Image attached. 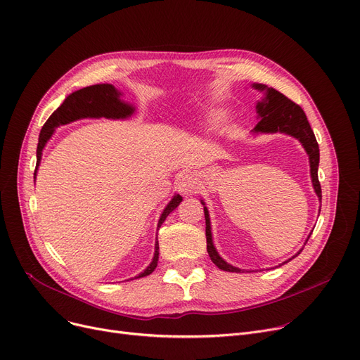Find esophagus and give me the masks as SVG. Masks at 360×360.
<instances>
[{
	"instance_id": "1",
	"label": "esophagus",
	"mask_w": 360,
	"mask_h": 360,
	"mask_svg": "<svg viewBox=\"0 0 360 360\" xmlns=\"http://www.w3.org/2000/svg\"><path fill=\"white\" fill-rule=\"evenodd\" d=\"M178 191L184 195H191L198 188V179L194 174H184L176 181Z\"/></svg>"
}]
</instances>
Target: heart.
<instances>
[{
  "label": "heart",
  "instance_id": "obj_1",
  "mask_svg": "<svg viewBox=\"0 0 360 360\" xmlns=\"http://www.w3.org/2000/svg\"><path fill=\"white\" fill-rule=\"evenodd\" d=\"M219 117H221V112L213 110V108H209V110L202 113V119H205L207 123H216Z\"/></svg>",
  "mask_w": 360,
  "mask_h": 360
}]
</instances>
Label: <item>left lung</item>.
<instances>
[{"instance_id":"8db88e82","label":"left lung","mask_w":360,"mask_h":360,"mask_svg":"<svg viewBox=\"0 0 360 360\" xmlns=\"http://www.w3.org/2000/svg\"><path fill=\"white\" fill-rule=\"evenodd\" d=\"M253 89L262 94L260 100L256 103V113L259 123L252 129L253 135H263V134H284L288 136L295 138L297 141L302 144L306 154L309 155V166H310V179L314 190L319 198L322 200V191L321 184L318 179V167H319V146L316 143V138L314 131H311L310 124L307 122V117L304 112L302 110L300 105H297L291 100H288L285 96H283L279 91L269 88L268 85L263 84H252L250 85ZM202 207H205V217H206V240H207V253L212 259V262L216 264L219 269L226 272H248L245 269H240L237 266H232L221 255L217 253V250L213 244V236H212V224H210V214L209 209L206 206L205 200H200ZM321 212V209H319ZM311 232L309 233V237ZM307 237V240H309ZM306 240V243H307ZM304 243V244H306ZM303 250V248H302ZM300 250V252H302ZM300 252L297 255H300ZM295 255V256H297ZM294 257V256H292ZM291 257V259H292ZM288 259V260H291ZM285 260L284 263H287ZM281 263V264H284ZM279 264V266H281ZM278 268V266H276Z\"/></svg>"}]
</instances>
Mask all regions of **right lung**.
I'll return each mask as SVG.
<instances>
[{"label":"right lung","instance_id":"1","mask_svg":"<svg viewBox=\"0 0 360 360\" xmlns=\"http://www.w3.org/2000/svg\"><path fill=\"white\" fill-rule=\"evenodd\" d=\"M122 97H123V92L112 84L91 85L69 94V96L65 98V101L61 103V105L49 117V120L45 122V124L41 129L38 147H37V169L34 174V181L37 179L38 167L42 159V151L57 128L81 119L105 117L110 120H128L136 112V107L132 103L124 101ZM181 201H182V197L179 194H175L172 197V200L167 202L160 214L158 229L166 221V217L181 205ZM158 262H159V241H155L153 260L141 274H138L135 276V279L150 275L155 269V266H158Z\"/></svg>","mask_w":360,"mask_h":360}]
</instances>
